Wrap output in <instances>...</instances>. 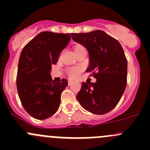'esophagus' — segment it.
I'll return each instance as SVG.
<instances>
[{
    "mask_svg": "<svg viewBox=\"0 0 150 150\" xmlns=\"http://www.w3.org/2000/svg\"><path fill=\"white\" fill-rule=\"evenodd\" d=\"M72 83H73V81H68V84L71 85Z\"/></svg>",
    "mask_w": 150,
    "mask_h": 150,
    "instance_id": "obj_1",
    "label": "esophagus"
}]
</instances>
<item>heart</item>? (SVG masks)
Here are the masks:
<instances>
[{
	"mask_svg": "<svg viewBox=\"0 0 150 150\" xmlns=\"http://www.w3.org/2000/svg\"><path fill=\"white\" fill-rule=\"evenodd\" d=\"M83 48V46H81V45H77V46H75L74 47V52L75 51H77L78 50H79L80 48ZM81 69L80 67H73L72 68V69H70L69 70V72H68V74H69V76L71 77V78H76V77H78V75H79V73L81 72Z\"/></svg>",
	"mask_w": 150,
	"mask_h": 150,
	"instance_id": "b5f03b06",
	"label": "heart"
}]
</instances>
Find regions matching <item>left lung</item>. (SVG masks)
Masks as SVG:
<instances>
[{"mask_svg": "<svg viewBox=\"0 0 150 150\" xmlns=\"http://www.w3.org/2000/svg\"><path fill=\"white\" fill-rule=\"evenodd\" d=\"M72 40L86 47L89 54L86 72L96 83H82L77 99L83 107L96 115H104L115 107L127 84L128 62L120 43L102 31L72 33Z\"/></svg>", "mask_w": 150, "mask_h": 150, "instance_id": "obj_1", "label": "left lung"}]
</instances>
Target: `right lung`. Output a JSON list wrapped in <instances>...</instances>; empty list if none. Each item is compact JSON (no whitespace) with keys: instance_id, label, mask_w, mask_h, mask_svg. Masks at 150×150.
Wrapping results in <instances>:
<instances>
[{"instance_id":"add662e5","label":"right lung","mask_w":150,"mask_h":150,"mask_svg":"<svg viewBox=\"0 0 150 150\" xmlns=\"http://www.w3.org/2000/svg\"><path fill=\"white\" fill-rule=\"evenodd\" d=\"M69 40V33L42 32L21 52L16 87L22 106L34 118L44 120L58 110L61 94L68 85L67 80L55 82L50 72L52 64H57Z\"/></svg>"}]
</instances>
